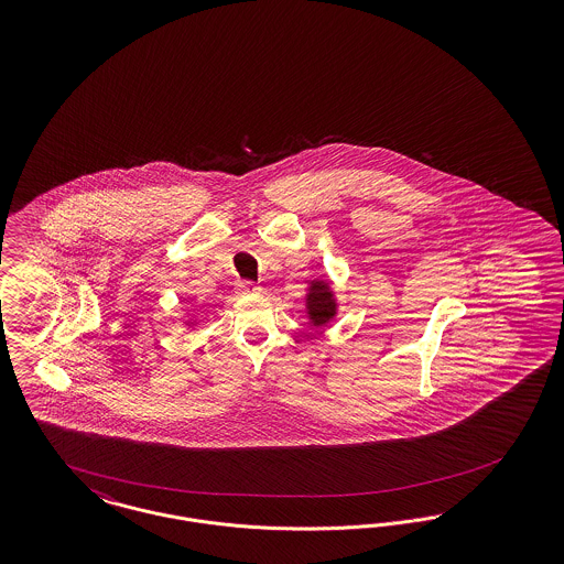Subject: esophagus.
<instances>
[{
    "instance_id": "1",
    "label": "esophagus",
    "mask_w": 564,
    "mask_h": 564,
    "mask_svg": "<svg viewBox=\"0 0 564 564\" xmlns=\"http://www.w3.org/2000/svg\"><path fill=\"white\" fill-rule=\"evenodd\" d=\"M262 292V288L260 285H256V283H249V281H245V283H239L237 285V294L239 295H256Z\"/></svg>"
}]
</instances>
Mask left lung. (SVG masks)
<instances>
[{
  "mask_svg": "<svg viewBox=\"0 0 564 564\" xmlns=\"http://www.w3.org/2000/svg\"><path fill=\"white\" fill-rule=\"evenodd\" d=\"M302 308H304V319L311 327H317V329L327 327L338 317V308H340L334 283L325 276L313 279L306 285Z\"/></svg>",
  "mask_w": 564,
  "mask_h": 564,
  "instance_id": "left-lung-1",
  "label": "left lung"
}]
</instances>
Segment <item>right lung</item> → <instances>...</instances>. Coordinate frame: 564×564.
Returning <instances> with one entry per match:
<instances>
[{
  "label": "right lung",
  "instance_id": "obj_1",
  "mask_svg": "<svg viewBox=\"0 0 564 564\" xmlns=\"http://www.w3.org/2000/svg\"><path fill=\"white\" fill-rule=\"evenodd\" d=\"M180 322H182V325H184L188 332H196V329H198V325H200V319H198V317H194V315H192V317H186V315H184V317H180Z\"/></svg>",
  "mask_w": 564,
  "mask_h": 564
}]
</instances>
